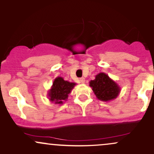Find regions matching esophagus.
<instances>
[{"mask_svg": "<svg viewBox=\"0 0 154 154\" xmlns=\"http://www.w3.org/2000/svg\"><path fill=\"white\" fill-rule=\"evenodd\" d=\"M85 82V78L82 77V78L79 79V83H81V84H84Z\"/></svg>", "mask_w": 154, "mask_h": 154, "instance_id": "34e87169", "label": "esophagus"}]
</instances>
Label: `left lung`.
<instances>
[{
    "mask_svg": "<svg viewBox=\"0 0 154 154\" xmlns=\"http://www.w3.org/2000/svg\"><path fill=\"white\" fill-rule=\"evenodd\" d=\"M90 87L98 100L108 102L115 99L119 95L121 88L104 72L95 75V79L90 81Z\"/></svg>",
    "mask_w": 154,
    "mask_h": 154,
    "instance_id": "1",
    "label": "left lung"
}]
</instances>
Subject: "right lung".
Returning <instances> with one entry per match:
<instances>
[{"instance_id":"right-lung-1","label":"right lung","mask_w":154,"mask_h":154,"mask_svg":"<svg viewBox=\"0 0 154 154\" xmlns=\"http://www.w3.org/2000/svg\"><path fill=\"white\" fill-rule=\"evenodd\" d=\"M76 85L75 82H68L64 80L63 77H57L48 91V98L52 103L61 105L68 99L69 95Z\"/></svg>"}]
</instances>
